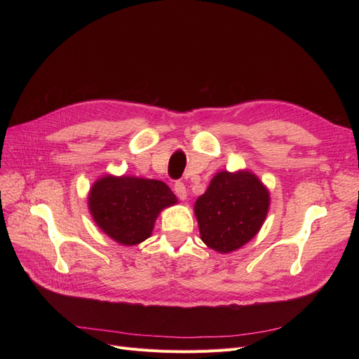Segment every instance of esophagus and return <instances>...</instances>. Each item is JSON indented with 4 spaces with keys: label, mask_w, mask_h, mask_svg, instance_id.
<instances>
[{
    "label": "esophagus",
    "mask_w": 359,
    "mask_h": 359,
    "mask_svg": "<svg viewBox=\"0 0 359 359\" xmlns=\"http://www.w3.org/2000/svg\"><path fill=\"white\" fill-rule=\"evenodd\" d=\"M173 190H175V194L181 201H186L187 199V189H186V186H184L182 182L177 181L175 184H173Z\"/></svg>",
    "instance_id": "1"
}]
</instances>
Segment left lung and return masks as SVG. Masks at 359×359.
<instances>
[{
    "mask_svg": "<svg viewBox=\"0 0 359 359\" xmlns=\"http://www.w3.org/2000/svg\"><path fill=\"white\" fill-rule=\"evenodd\" d=\"M269 203V190L252 170L217 172L194 202L201 240L219 253L235 252L257 235Z\"/></svg>",
    "mask_w": 359,
    "mask_h": 359,
    "instance_id": "1",
    "label": "left lung"
}]
</instances>
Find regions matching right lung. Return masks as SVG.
Returning a JSON list of instances; mask_svg holds the SVG:
<instances>
[{
  "instance_id": "right-lung-1",
  "label": "right lung",
  "mask_w": 359,
  "mask_h": 359,
  "mask_svg": "<svg viewBox=\"0 0 359 359\" xmlns=\"http://www.w3.org/2000/svg\"><path fill=\"white\" fill-rule=\"evenodd\" d=\"M178 203L163 181L132 175H106L88 193V210L95 224L121 245H136L151 236L158 214Z\"/></svg>"
}]
</instances>
